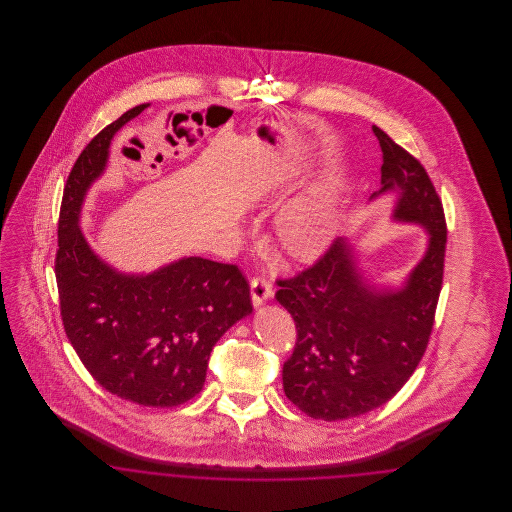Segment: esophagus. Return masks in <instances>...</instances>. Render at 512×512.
Here are the masks:
<instances>
[{
	"instance_id": "34e87169",
	"label": "esophagus",
	"mask_w": 512,
	"mask_h": 512,
	"mask_svg": "<svg viewBox=\"0 0 512 512\" xmlns=\"http://www.w3.org/2000/svg\"><path fill=\"white\" fill-rule=\"evenodd\" d=\"M270 297H272V286H270L267 276L265 274L253 276V280H251V301H253V305L259 307Z\"/></svg>"
}]
</instances>
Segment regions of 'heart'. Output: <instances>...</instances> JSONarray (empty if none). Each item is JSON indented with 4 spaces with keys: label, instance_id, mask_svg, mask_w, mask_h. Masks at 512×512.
I'll list each match as a JSON object with an SVG mask.
<instances>
[{
    "label": "heart",
    "instance_id": "b5f03b06",
    "mask_svg": "<svg viewBox=\"0 0 512 512\" xmlns=\"http://www.w3.org/2000/svg\"><path fill=\"white\" fill-rule=\"evenodd\" d=\"M338 217L330 201H303L280 220V236L295 257L315 259L336 234Z\"/></svg>",
    "mask_w": 512,
    "mask_h": 512
}]
</instances>
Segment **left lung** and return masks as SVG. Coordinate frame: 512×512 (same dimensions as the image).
I'll return each mask as SVG.
<instances>
[{"label":"left lung","mask_w":512,"mask_h":512,"mask_svg":"<svg viewBox=\"0 0 512 512\" xmlns=\"http://www.w3.org/2000/svg\"><path fill=\"white\" fill-rule=\"evenodd\" d=\"M382 147V188L395 192L393 219L422 224L428 249L401 290H376L353 247L336 240L313 267L276 284L297 341L284 363L286 397L320 420H345L388 403L420 363L438 307L447 226L438 192L418 159L372 126Z\"/></svg>","instance_id":"8db88e82"}]
</instances>
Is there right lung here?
<instances>
[{
    "label": "right lung",
    "instance_id": "obj_1",
    "mask_svg": "<svg viewBox=\"0 0 512 512\" xmlns=\"http://www.w3.org/2000/svg\"><path fill=\"white\" fill-rule=\"evenodd\" d=\"M146 107L126 111L78 155L61 201L55 278L67 338L99 386L165 409L201 391L215 343L253 305L236 265L184 257L151 274H124L80 232L84 197L107 167L113 136Z\"/></svg>",
    "mask_w": 512,
    "mask_h": 512
}]
</instances>
